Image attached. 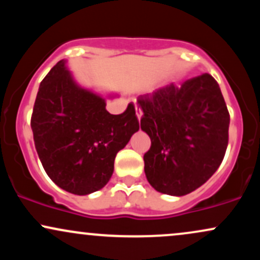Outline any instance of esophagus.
Here are the masks:
<instances>
[{"mask_svg": "<svg viewBox=\"0 0 260 260\" xmlns=\"http://www.w3.org/2000/svg\"><path fill=\"white\" fill-rule=\"evenodd\" d=\"M136 113H137V117H138V120H140V117H142V115H143V111H142V109L137 105H136Z\"/></svg>", "mask_w": 260, "mask_h": 260, "instance_id": "34e87169", "label": "esophagus"}]
</instances>
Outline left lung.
<instances>
[{
    "mask_svg": "<svg viewBox=\"0 0 260 260\" xmlns=\"http://www.w3.org/2000/svg\"><path fill=\"white\" fill-rule=\"evenodd\" d=\"M140 128L150 137L144 171L154 189L186 196L219 169L229 144L230 113L217 82L204 73L181 86L140 95Z\"/></svg>",
    "mask_w": 260,
    "mask_h": 260,
    "instance_id": "left-lung-1",
    "label": "left lung"
}]
</instances>
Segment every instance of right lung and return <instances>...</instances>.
I'll list each match as a JSON object with an SVG mask.
<instances>
[{"mask_svg": "<svg viewBox=\"0 0 260 260\" xmlns=\"http://www.w3.org/2000/svg\"><path fill=\"white\" fill-rule=\"evenodd\" d=\"M74 82L59 61L39 86L30 126L47 176L67 192L86 196L111 178L116 154L139 129L133 104L121 115Z\"/></svg>", "mask_w": 260, "mask_h": 260, "instance_id": "add662e5", "label": "right lung"}]
</instances>
